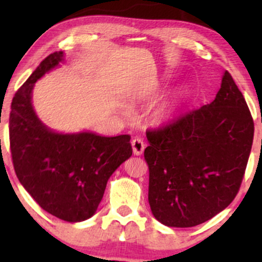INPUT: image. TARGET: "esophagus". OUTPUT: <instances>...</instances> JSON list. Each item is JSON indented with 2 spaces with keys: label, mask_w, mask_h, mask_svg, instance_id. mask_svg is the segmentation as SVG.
Returning <instances> with one entry per match:
<instances>
[{
  "label": "esophagus",
  "mask_w": 262,
  "mask_h": 262,
  "mask_svg": "<svg viewBox=\"0 0 262 262\" xmlns=\"http://www.w3.org/2000/svg\"><path fill=\"white\" fill-rule=\"evenodd\" d=\"M132 147H133V153H134V156H141L143 153V149H145L146 147V143L143 142L142 139L134 138L132 141Z\"/></svg>",
  "instance_id": "1"
}]
</instances>
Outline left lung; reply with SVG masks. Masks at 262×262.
Wrapping results in <instances>:
<instances>
[{
    "instance_id": "8db88e82",
    "label": "left lung",
    "mask_w": 262,
    "mask_h": 262,
    "mask_svg": "<svg viewBox=\"0 0 262 262\" xmlns=\"http://www.w3.org/2000/svg\"><path fill=\"white\" fill-rule=\"evenodd\" d=\"M148 202L167 227L204 223L240 190L253 145L254 121L233 77L224 72L210 104L146 132Z\"/></svg>"
}]
</instances>
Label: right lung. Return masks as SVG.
Listing matches in <instances>:
<instances>
[{
  "mask_svg": "<svg viewBox=\"0 0 262 262\" xmlns=\"http://www.w3.org/2000/svg\"><path fill=\"white\" fill-rule=\"evenodd\" d=\"M62 57L59 51L43 59L14 96L10 152L17 178L33 200L58 219L80 222L96 212L109 177L133 149L129 135L59 134L38 119L32 105L33 86Z\"/></svg>",
  "mask_w": 262,
  "mask_h": 262,
  "instance_id": "1",
  "label": "right lung"
}]
</instances>
